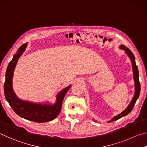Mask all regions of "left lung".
<instances>
[{
  "label": "left lung",
  "instance_id": "1",
  "mask_svg": "<svg viewBox=\"0 0 147 147\" xmlns=\"http://www.w3.org/2000/svg\"><path fill=\"white\" fill-rule=\"evenodd\" d=\"M119 48L120 50H123L125 51V53L127 54V55L128 57V58L130 59V60L131 61V64H132V70H133V76H134V86H135V92H134V97H132V99L131 100L130 102L129 105H128L126 109L122 111L121 113H119V114H117L115 116L113 117L111 119L108 121L107 123H110L112 121H116L117 119H120L122 117H124L125 115H127V114H129V113L132 111V110L133 109V107L134 106V105L136 103V101L138 99L139 96H140V90H141V87H140V81H139V71H138V66H136V60H135V57L134 55V54L132 53V51H131L129 49L127 48V47H125L124 45H121L119 46ZM94 121H96L95 119H93Z\"/></svg>",
  "mask_w": 147,
  "mask_h": 147
}]
</instances>
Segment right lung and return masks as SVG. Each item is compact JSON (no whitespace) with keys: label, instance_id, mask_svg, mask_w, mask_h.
Wrapping results in <instances>:
<instances>
[{"label":"right lung","instance_id":"obj_1","mask_svg":"<svg viewBox=\"0 0 147 147\" xmlns=\"http://www.w3.org/2000/svg\"><path fill=\"white\" fill-rule=\"evenodd\" d=\"M28 42L20 46L7 66L4 86L5 97L13 111L20 117L37 123L50 121L60 113L64 96L71 84L57 94L53 104L50 102H34L19 99L13 89V78L18 60L25 51Z\"/></svg>","mask_w":147,"mask_h":147}]
</instances>
